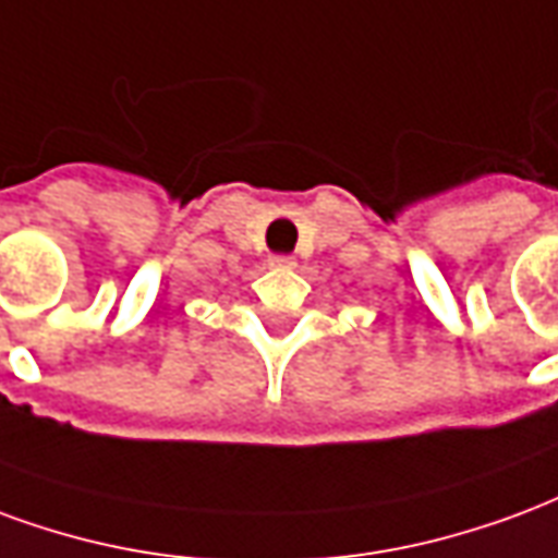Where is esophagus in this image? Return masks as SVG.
Segmentation results:
<instances>
[{"mask_svg":"<svg viewBox=\"0 0 558 558\" xmlns=\"http://www.w3.org/2000/svg\"><path fill=\"white\" fill-rule=\"evenodd\" d=\"M294 264V255H270V267H276V270H291Z\"/></svg>","mask_w":558,"mask_h":558,"instance_id":"obj_1","label":"esophagus"}]
</instances>
